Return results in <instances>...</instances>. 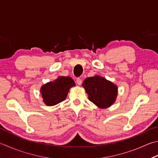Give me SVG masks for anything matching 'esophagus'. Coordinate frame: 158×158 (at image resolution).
<instances>
[{
    "instance_id": "1",
    "label": "esophagus",
    "mask_w": 158,
    "mask_h": 158,
    "mask_svg": "<svg viewBox=\"0 0 158 158\" xmlns=\"http://www.w3.org/2000/svg\"><path fill=\"white\" fill-rule=\"evenodd\" d=\"M76 81L78 85H81V84H82V80L81 78H77L76 79Z\"/></svg>"
}]
</instances>
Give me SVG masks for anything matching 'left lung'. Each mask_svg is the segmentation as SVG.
I'll use <instances>...</instances> for the list:
<instances>
[{
    "mask_svg": "<svg viewBox=\"0 0 158 158\" xmlns=\"http://www.w3.org/2000/svg\"><path fill=\"white\" fill-rule=\"evenodd\" d=\"M83 86L88 94V99L97 106L105 108L110 106L116 99L117 88L114 84L99 76L86 78Z\"/></svg>",
    "mask_w": 158,
    "mask_h": 158,
    "instance_id": "8db88e82",
    "label": "left lung"
}]
</instances>
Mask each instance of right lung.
I'll list each match as a JSON object with an SVG mask.
<instances>
[{
    "label": "right lung",
    "instance_id": "obj_1",
    "mask_svg": "<svg viewBox=\"0 0 158 158\" xmlns=\"http://www.w3.org/2000/svg\"><path fill=\"white\" fill-rule=\"evenodd\" d=\"M75 85L70 77H59L54 81H50L41 88L44 102L48 106H54L64 101L69 89Z\"/></svg>",
    "mask_w": 158,
    "mask_h": 158
}]
</instances>
